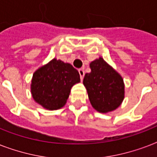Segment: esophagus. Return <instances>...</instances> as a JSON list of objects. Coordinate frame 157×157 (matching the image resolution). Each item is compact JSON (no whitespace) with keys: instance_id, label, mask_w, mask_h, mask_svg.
Returning a JSON list of instances; mask_svg holds the SVG:
<instances>
[{"instance_id":"obj_1","label":"esophagus","mask_w":157,"mask_h":157,"mask_svg":"<svg viewBox=\"0 0 157 157\" xmlns=\"http://www.w3.org/2000/svg\"><path fill=\"white\" fill-rule=\"evenodd\" d=\"M79 74H80V76H81V80H83L84 76H85V71H84L83 68L79 69Z\"/></svg>"}]
</instances>
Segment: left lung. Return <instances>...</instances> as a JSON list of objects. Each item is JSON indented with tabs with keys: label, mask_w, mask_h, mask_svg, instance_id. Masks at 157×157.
<instances>
[{
	"label": "left lung",
	"mask_w": 157,
	"mask_h": 157,
	"mask_svg": "<svg viewBox=\"0 0 157 157\" xmlns=\"http://www.w3.org/2000/svg\"><path fill=\"white\" fill-rule=\"evenodd\" d=\"M90 67L91 72L85 75L83 84L91 105L102 113L117 109L124 99L122 77L103 58L91 62Z\"/></svg>",
	"instance_id": "left-lung-1"
}]
</instances>
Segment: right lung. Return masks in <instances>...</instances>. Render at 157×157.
I'll return each instance as SVG.
<instances>
[{
    "label": "right lung",
    "instance_id": "add662e5",
    "mask_svg": "<svg viewBox=\"0 0 157 157\" xmlns=\"http://www.w3.org/2000/svg\"><path fill=\"white\" fill-rule=\"evenodd\" d=\"M78 82L80 75L72 65L54 59L34 72L31 91L36 103L57 110L65 105L71 88Z\"/></svg>",
    "mask_w": 157,
    "mask_h": 157
}]
</instances>
